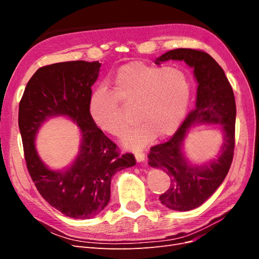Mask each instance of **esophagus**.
<instances>
[{
  "label": "esophagus",
  "mask_w": 259,
  "mask_h": 259,
  "mask_svg": "<svg viewBox=\"0 0 259 259\" xmlns=\"http://www.w3.org/2000/svg\"><path fill=\"white\" fill-rule=\"evenodd\" d=\"M135 158L137 162H144L145 161V153L143 152H136L135 153Z\"/></svg>",
  "instance_id": "34e87169"
}]
</instances>
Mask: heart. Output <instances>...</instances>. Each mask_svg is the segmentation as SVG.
I'll list each match as a JSON object with an SVG mask.
<instances>
[{
  "label": "heart",
  "mask_w": 259,
  "mask_h": 259,
  "mask_svg": "<svg viewBox=\"0 0 259 259\" xmlns=\"http://www.w3.org/2000/svg\"><path fill=\"white\" fill-rule=\"evenodd\" d=\"M113 89L99 86L92 93L90 114L101 131L120 136L128 123L120 99L125 105L136 106L138 123L121 139L130 150H140L156 136L164 138L174 134L191 98V83L183 70L144 62H132L117 70Z\"/></svg>",
  "instance_id": "1"
}]
</instances>
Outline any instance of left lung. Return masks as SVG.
<instances>
[{"label":"left lung","instance_id":"obj_1","mask_svg":"<svg viewBox=\"0 0 259 259\" xmlns=\"http://www.w3.org/2000/svg\"><path fill=\"white\" fill-rule=\"evenodd\" d=\"M167 60H183L193 69L198 82L197 100L168 142L156 145L148 154L149 165L169 176L168 190L160 195L162 204L174 210L187 211L203 204L222 185L231 166L236 130V100L223 68L205 52L191 49L169 51L154 60L161 65ZM197 123L219 124L223 145L215 159L204 164H192L183 151V142L190 128Z\"/></svg>","mask_w":259,"mask_h":259}]
</instances>
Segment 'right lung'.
Wrapping results in <instances>:
<instances>
[{
    "label": "right lung",
    "mask_w": 259,
    "mask_h": 259,
    "mask_svg": "<svg viewBox=\"0 0 259 259\" xmlns=\"http://www.w3.org/2000/svg\"><path fill=\"white\" fill-rule=\"evenodd\" d=\"M101 64L66 61L36 70L19 104L18 125L28 171L37 191L53 207L75 219L98 215L110 201L113 175L136 164L132 153L120 154L116 145L93 122L89 104ZM55 116H67L80 128L76 160L65 170L45 165L35 148L38 130Z\"/></svg>",
    "instance_id": "add662e5"
}]
</instances>
